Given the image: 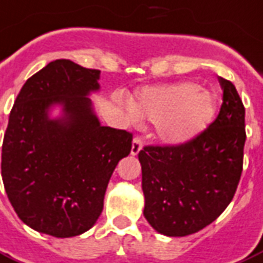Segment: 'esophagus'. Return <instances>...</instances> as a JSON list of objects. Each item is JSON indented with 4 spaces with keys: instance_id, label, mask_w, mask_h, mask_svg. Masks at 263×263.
Masks as SVG:
<instances>
[{
    "instance_id": "obj_1",
    "label": "esophagus",
    "mask_w": 263,
    "mask_h": 263,
    "mask_svg": "<svg viewBox=\"0 0 263 263\" xmlns=\"http://www.w3.org/2000/svg\"><path fill=\"white\" fill-rule=\"evenodd\" d=\"M143 148V137L141 136H136L132 144V155H137Z\"/></svg>"
}]
</instances>
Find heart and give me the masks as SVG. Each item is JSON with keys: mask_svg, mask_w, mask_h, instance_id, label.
<instances>
[{"mask_svg": "<svg viewBox=\"0 0 263 263\" xmlns=\"http://www.w3.org/2000/svg\"><path fill=\"white\" fill-rule=\"evenodd\" d=\"M133 116L157 122L158 136L171 144L184 143L214 119L216 100L191 82L147 87L132 102Z\"/></svg>", "mask_w": 263, "mask_h": 263, "instance_id": "heart-1", "label": "heart"}]
</instances>
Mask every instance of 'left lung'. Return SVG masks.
Segmentation results:
<instances>
[{
    "mask_svg": "<svg viewBox=\"0 0 263 263\" xmlns=\"http://www.w3.org/2000/svg\"><path fill=\"white\" fill-rule=\"evenodd\" d=\"M216 119L189 141L145 145L139 153L144 216L158 233L184 237L214 222L234 197L242 172L246 108L236 87L219 78Z\"/></svg>",
    "mask_w": 263,
    "mask_h": 263,
    "instance_id": "8db88e82",
    "label": "left lung"
}]
</instances>
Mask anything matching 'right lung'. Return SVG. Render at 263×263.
I'll list each match as a JSON object with an SVG mask.
<instances>
[{
	"mask_svg": "<svg viewBox=\"0 0 263 263\" xmlns=\"http://www.w3.org/2000/svg\"><path fill=\"white\" fill-rule=\"evenodd\" d=\"M100 70L69 59L49 62L23 84L4 136L1 175L23 223L54 237H73L94 226L118 162L132 149L133 134L101 126L90 91ZM64 106L52 121L48 109Z\"/></svg>",
	"mask_w": 263,
	"mask_h": 263,
	"instance_id": "add662e5",
	"label": "right lung"
}]
</instances>
